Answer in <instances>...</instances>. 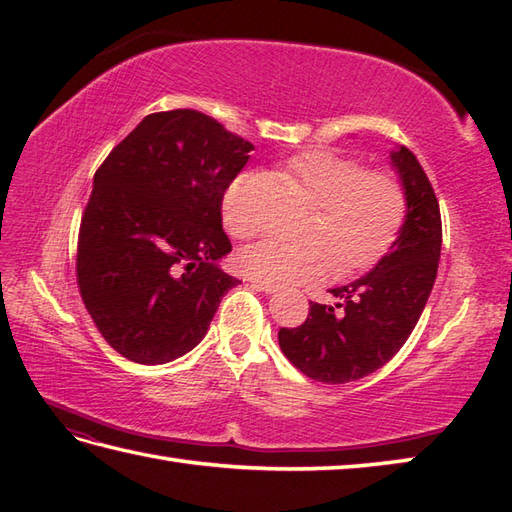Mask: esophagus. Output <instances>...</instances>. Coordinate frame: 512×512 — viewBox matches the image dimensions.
Instances as JSON below:
<instances>
[{
  "label": "esophagus",
  "instance_id": "1",
  "mask_svg": "<svg viewBox=\"0 0 512 512\" xmlns=\"http://www.w3.org/2000/svg\"><path fill=\"white\" fill-rule=\"evenodd\" d=\"M250 286L259 292H266V295H273V292L279 290L275 284H268V281H262V279H250Z\"/></svg>",
  "mask_w": 512,
  "mask_h": 512
}]
</instances>
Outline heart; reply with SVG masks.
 Listing matches in <instances>:
<instances>
[{"label":"heart","mask_w":512,"mask_h":512,"mask_svg":"<svg viewBox=\"0 0 512 512\" xmlns=\"http://www.w3.org/2000/svg\"><path fill=\"white\" fill-rule=\"evenodd\" d=\"M288 171L321 206L312 235L323 239L308 244L264 239L248 246L239 255V266L250 277L277 286L299 284L332 275L339 262L345 273H356L374 266L396 242L407 211L405 191L396 178L365 173L361 162L321 149L290 158ZM244 187L246 176H237L220 202L224 228L235 237L255 231L244 204Z\"/></svg>","instance_id":"heart-1"}]
</instances>
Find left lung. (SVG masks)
I'll list each match as a JSON object with an SVG mask.
<instances>
[{
  "label": "left lung",
  "mask_w": 512,
  "mask_h": 512,
  "mask_svg": "<svg viewBox=\"0 0 512 512\" xmlns=\"http://www.w3.org/2000/svg\"><path fill=\"white\" fill-rule=\"evenodd\" d=\"M405 191V222L396 242L361 279L330 288L334 306L310 303L299 328H281L288 361L319 383H350L394 356L416 328L438 275L442 222L427 173L407 147L389 151Z\"/></svg>",
  "instance_id": "8db88e82"
}]
</instances>
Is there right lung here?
I'll return each mask as SVG.
<instances>
[{
  "label": "right lung",
  "mask_w": 512,
  "mask_h": 512,
  "mask_svg": "<svg viewBox=\"0 0 512 512\" xmlns=\"http://www.w3.org/2000/svg\"><path fill=\"white\" fill-rule=\"evenodd\" d=\"M253 145L195 110L149 114L94 173L76 279L114 350L140 365L191 352L239 284L220 259L222 193Z\"/></svg>",
  "instance_id": "obj_1"
}]
</instances>
